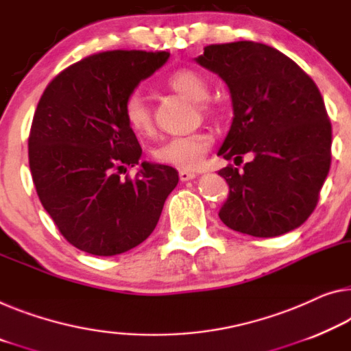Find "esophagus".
Here are the masks:
<instances>
[{
    "label": "esophagus",
    "instance_id": "34e87169",
    "mask_svg": "<svg viewBox=\"0 0 351 351\" xmlns=\"http://www.w3.org/2000/svg\"><path fill=\"white\" fill-rule=\"evenodd\" d=\"M196 172H191V171H180L179 172V177H180V180L182 182H188V180H193V179H196Z\"/></svg>",
    "mask_w": 351,
    "mask_h": 351
}]
</instances>
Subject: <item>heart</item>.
<instances>
[{
	"label": "heart",
	"mask_w": 351,
	"mask_h": 351,
	"mask_svg": "<svg viewBox=\"0 0 351 351\" xmlns=\"http://www.w3.org/2000/svg\"><path fill=\"white\" fill-rule=\"evenodd\" d=\"M166 84L176 93L185 95L186 99L196 101L197 110L206 116H213L217 106L207 100L208 83L197 70L177 69L168 75ZM123 119L134 133L145 134L152 130V112L145 97L139 89L132 90L125 97L122 105ZM213 139L206 132H196L186 136H174L158 144L154 149V158L161 165L174 166L177 169L191 171L202 165L204 158L212 147Z\"/></svg>",
	"instance_id": "b5f03b06"
}]
</instances>
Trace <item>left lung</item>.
<instances>
[{"instance_id": "8db88e82", "label": "left lung", "mask_w": 351, "mask_h": 351, "mask_svg": "<svg viewBox=\"0 0 351 351\" xmlns=\"http://www.w3.org/2000/svg\"><path fill=\"white\" fill-rule=\"evenodd\" d=\"M196 61L224 80L234 119L218 155L243 163L218 174L229 183L219 218L252 237L300 228L319 202L331 166V122L309 75L276 48L251 40L213 44Z\"/></svg>"}]
</instances>
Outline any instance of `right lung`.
Here are the masks:
<instances>
[{
    "label": "right lung",
    "instance_id": "right-lung-1",
    "mask_svg": "<svg viewBox=\"0 0 351 351\" xmlns=\"http://www.w3.org/2000/svg\"><path fill=\"white\" fill-rule=\"evenodd\" d=\"M168 51L112 50L56 75L42 94L28 138L37 196L64 239L93 256H116L147 239L179 172L143 161L123 119L125 97L168 61Z\"/></svg>",
    "mask_w": 351,
    "mask_h": 351
}]
</instances>
